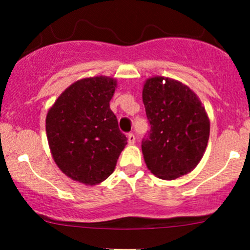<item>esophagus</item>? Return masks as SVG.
Instances as JSON below:
<instances>
[{
  "label": "esophagus",
  "mask_w": 250,
  "mask_h": 250,
  "mask_svg": "<svg viewBox=\"0 0 250 250\" xmlns=\"http://www.w3.org/2000/svg\"><path fill=\"white\" fill-rule=\"evenodd\" d=\"M135 141H136V137H135V135L133 133L128 134V142H129V145H134Z\"/></svg>",
  "instance_id": "34e87169"
}]
</instances>
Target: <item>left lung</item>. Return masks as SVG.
Segmentation results:
<instances>
[{"label": "left lung", "mask_w": 250, "mask_h": 250, "mask_svg": "<svg viewBox=\"0 0 250 250\" xmlns=\"http://www.w3.org/2000/svg\"><path fill=\"white\" fill-rule=\"evenodd\" d=\"M143 104L150 130L142 139L149 170L163 180L191 171L209 139V120L199 97L187 85L156 76L145 83Z\"/></svg>", "instance_id": "1"}]
</instances>
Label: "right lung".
Returning <instances> with one entry per match:
<instances>
[{"label": "right lung", "mask_w": 250, "mask_h": 250, "mask_svg": "<svg viewBox=\"0 0 250 250\" xmlns=\"http://www.w3.org/2000/svg\"><path fill=\"white\" fill-rule=\"evenodd\" d=\"M115 87L110 77L80 80L48 111L45 130L54 161L67 176L84 185L110 176L127 145L109 107Z\"/></svg>", "instance_id": "right-lung-1"}]
</instances>
